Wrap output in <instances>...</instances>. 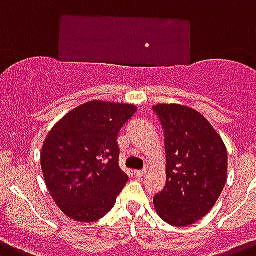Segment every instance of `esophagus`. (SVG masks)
<instances>
[{
    "mask_svg": "<svg viewBox=\"0 0 256 256\" xmlns=\"http://www.w3.org/2000/svg\"><path fill=\"white\" fill-rule=\"evenodd\" d=\"M146 173V169H142V170H134L135 177H143Z\"/></svg>",
    "mask_w": 256,
    "mask_h": 256,
    "instance_id": "obj_1",
    "label": "esophagus"
}]
</instances>
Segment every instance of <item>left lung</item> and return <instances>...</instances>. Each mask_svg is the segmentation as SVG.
<instances>
[{
	"instance_id": "1",
	"label": "left lung",
	"mask_w": 256,
	"mask_h": 256,
	"mask_svg": "<svg viewBox=\"0 0 256 256\" xmlns=\"http://www.w3.org/2000/svg\"><path fill=\"white\" fill-rule=\"evenodd\" d=\"M165 134L166 184L154 195L156 212L173 226L204 218L224 190L228 152L199 112L180 104L154 105Z\"/></svg>"
}]
</instances>
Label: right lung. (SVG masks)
Instances as JSON below:
<instances>
[{"instance_id":"1","label":"right lung","mask_w":256,"mask_h":256,"mask_svg":"<svg viewBox=\"0 0 256 256\" xmlns=\"http://www.w3.org/2000/svg\"><path fill=\"white\" fill-rule=\"evenodd\" d=\"M136 106L88 102L53 126L42 148L45 184L61 211L95 222L116 204L128 177L121 170L118 134Z\"/></svg>"}]
</instances>
